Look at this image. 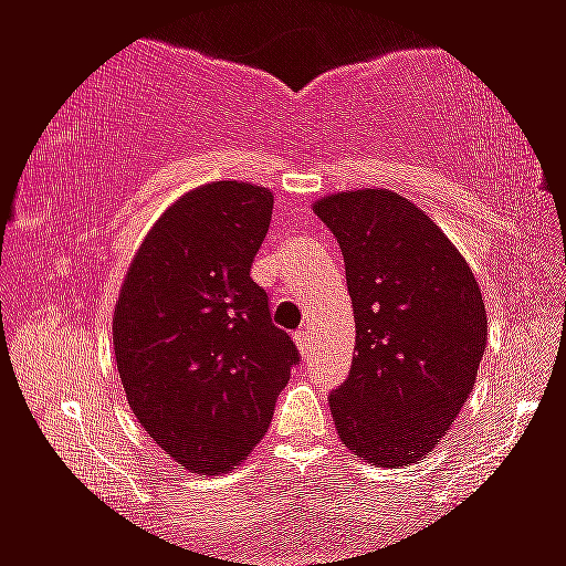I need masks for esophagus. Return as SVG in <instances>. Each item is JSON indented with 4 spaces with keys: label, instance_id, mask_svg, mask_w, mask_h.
Here are the masks:
<instances>
[{
    "label": "esophagus",
    "instance_id": "34e87169",
    "mask_svg": "<svg viewBox=\"0 0 566 566\" xmlns=\"http://www.w3.org/2000/svg\"><path fill=\"white\" fill-rule=\"evenodd\" d=\"M294 345H297V348L305 353L307 348H310V333L307 331H297L294 333Z\"/></svg>",
    "mask_w": 566,
    "mask_h": 566
}]
</instances>
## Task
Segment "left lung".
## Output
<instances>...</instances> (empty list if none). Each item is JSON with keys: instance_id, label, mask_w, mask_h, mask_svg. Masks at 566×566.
<instances>
[{"instance_id": "8db88e82", "label": "left lung", "mask_w": 566, "mask_h": 566, "mask_svg": "<svg viewBox=\"0 0 566 566\" xmlns=\"http://www.w3.org/2000/svg\"><path fill=\"white\" fill-rule=\"evenodd\" d=\"M340 243L356 317L348 381L331 394L337 434L378 468L424 460L475 386L488 315L465 256L399 192L312 202Z\"/></svg>"}]
</instances>
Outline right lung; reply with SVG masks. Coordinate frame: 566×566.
<instances>
[{"instance_id": "obj_1", "label": "right lung", "mask_w": 566, "mask_h": 566, "mask_svg": "<svg viewBox=\"0 0 566 566\" xmlns=\"http://www.w3.org/2000/svg\"><path fill=\"white\" fill-rule=\"evenodd\" d=\"M274 192L218 180L151 223L114 307V356L126 401L177 465L221 475L272 424L297 348L272 325L251 261Z\"/></svg>"}]
</instances>
